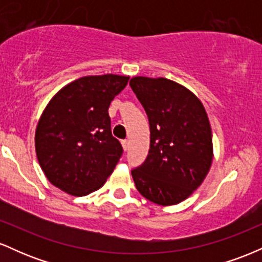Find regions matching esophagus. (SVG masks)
<instances>
[{"instance_id": "obj_1", "label": "esophagus", "mask_w": 262, "mask_h": 262, "mask_svg": "<svg viewBox=\"0 0 262 262\" xmlns=\"http://www.w3.org/2000/svg\"><path fill=\"white\" fill-rule=\"evenodd\" d=\"M122 146H123V150H124V151H127L128 148H129V141L128 140H123L122 141Z\"/></svg>"}]
</instances>
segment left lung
<instances>
[{
	"mask_svg": "<svg viewBox=\"0 0 262 262\" xmlns=\"http://www.w3.org/2000/svg\"><path fill=\"white\" fill-rule=\"evenodd\" d=\"M149 118L146 160L132 170L135 187L146 200L172 206L204 181L213 160L212 129L193 92L165 77L135 76L129 82Z\"/></svg>",
	"mask_w": 262,
	"mask_h": 262,
	"instance_id": "left-lung-1",
	"label": "left lung"
}]
</instances>
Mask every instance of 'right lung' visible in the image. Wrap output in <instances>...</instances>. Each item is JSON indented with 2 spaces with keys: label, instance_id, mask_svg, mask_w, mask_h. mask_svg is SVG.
<instances>
[{
  "label": "right lung",
  "instance_id": "right-lung-1",
  "mask_svg": "<svg viewBox=\"0 0 262 262\" xmlns=\"http://www.w3.org/2000/svg\"><path fill=\"white\" fill-rule=\"evenodd\" d=\"M129 76L96 75L68 83L49 101L35 129V152L52 185L86 196L104 185L121 158L111 132V101Z\"/></svg>",
  "mask_w": 262,
  "mask_h": 262
}]
</instances>
